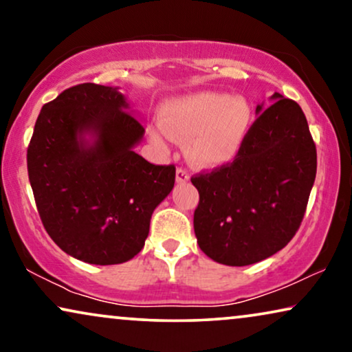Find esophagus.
Listing matches in <instances>:
<instances>
[{
  "instance_id": "34e87169",
  "label": "esophagus",
  "mask_w": 352,
  "mask_h": 352,
  "mask_svg": "<svg viewBox=\"0 0 352 352\" xmlns=\"http://www.w3.org/2000/svg\"><path fill=\"white\" fill-rule=\"evenodd\" d=\"M189 181V173L186 168H177L176 170V182H186Z\"/></svg>"
}]
</instances>
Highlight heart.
I'll use <instances>...</instances> for the list:
<instances>
[{
	"label": "heart",
	"mask_w": 352,
	"mask_h": 352,
	"mask_svg": "<svg viewBox=\"0 0 352 352\" xmlns=\"http://www.w3.org/2000/svg\"><path fill=\"white\" fill-rule=\"evenodd\" d=\"M253 109L242 96L197 93L173 99L162 110V123L151 128L152 141L171 138L187 144V158L200 168H214L235 157L252 126Z\"/></svg>",
	"instance_id": "1"
}]
</instances>
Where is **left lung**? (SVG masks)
<instances>
[{
  "mask_svg": "<svg viewBox=\"0 0 352 352\" xmlns=\"http://www.w3.org/2000/svg\"><path fill=\"white\" fill-rule=\"evenodd\" d=\"M232 163L192 176L200 200L194 213L197 243L226 266L263 261L293 239L305 218L316 179L317 152L295 100L274 93Z\"/></svg>",
  "mask_w": 352,
  "mask_h": 352,
  "instance_id": "left-lung-1",
  "label": "left lung"
}]
</instances>
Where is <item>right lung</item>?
I'll return each mask as SVG.
<instances>
[{"instance_id": "right-lung-1", "label": "right lung", "mask_w": 352, "mask_h": 352, "mask_svg": "<svg viewBox=\"0 0 352 352\" xmlns=\"http://www.w3.org/2000/svg\"><path fill=\"white\" fill-rule=\"evenodd\" d=\"M142 136L117 88L76 85L43 105L27 148L28 179L46 232L67 254L109 266L142 250L176 177L175 165L134 152Z\"/></svg>"}]
</instances>
